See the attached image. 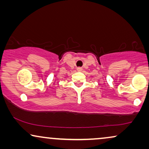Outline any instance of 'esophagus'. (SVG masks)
Returning a JSON list of instances; mask_svg holds the SVG:
<instances>
[{"mask_svg": "<svg viewBox=\"0 0 149 149\" xmlns=\"http://www.w3.org/2000/svg\"><path fill=\"white\" fill-rule=\"evenodd\" d=\"M77 71H78V72H81V71L83 70V68H81V67H79V68H77Z\"/></svg>", "mask_w": 149, "mask_h": 149, "instance_id": "1", "label": "esophagus"}]
</instances>
